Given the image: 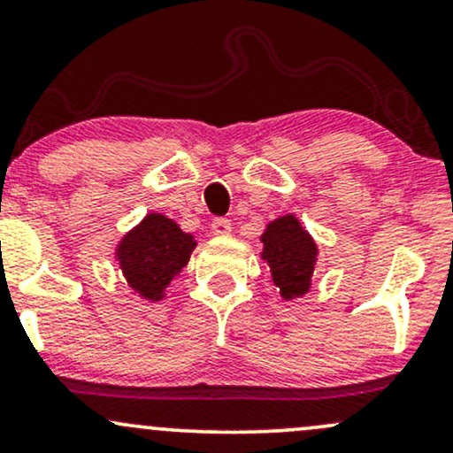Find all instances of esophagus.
Listing matches in <instances>:
<instances>
[{
    "instance_id": "obj_1",
    "label": "esophagus",
    "mask_w": 453,
    "mask_h": 453,
    "mask_svg": "<svg viewBox=\"0 0 453 453\" xmlns=\"http://www.w3.org/2000/svg\"><path fill=\"white\" fill-rule=\"evenodd\" d=\"M211 232L215 234V236H227V234L232 232V221L227 219V217H217V219H212L211 223Z\"/></svg>"
}]
</instances>
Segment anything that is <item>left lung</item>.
<instances>
[{
  "label": "left lung",
  "mask_w": 453,
  "mask_h": 453,
  "mask_svg": "<svg viewBox=\"0 0 453 453\" xmlns=\"http://www.w3.org/2000/svg\"><path fill=\"white\" fill-rule=\"evenodd\" d=\"M264 262L270 268V279L283 300H296L309 294L319 249L298 217L283 215L270 221L262 236Z\"/></svg>",
  "instance_id": "8db88e82"
}]
</instances>
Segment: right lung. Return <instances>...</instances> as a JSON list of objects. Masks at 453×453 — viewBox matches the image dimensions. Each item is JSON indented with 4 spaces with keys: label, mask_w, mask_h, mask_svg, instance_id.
Segmentation results:
<instances>
[{
    "label": "right lung",
    "mask_w": 453,
    "mask_h": 453,
    "mask_svg": "<svg viewBox=\"0 0 453 453\" xmlns=\"http://www.w3.org/2000/svg\"><path fill=\"white\" fill-rule=\"evenodd\" d=\"M194 234L161 212H149L114 249V259L134 294L149 303L165 298V289L187 266L196 249Z\"/></svg>",
    "instance_id": "add662e5"
}]
</instances>
